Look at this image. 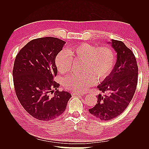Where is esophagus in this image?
I'll use <instances>...</instances> for the list:
<instances>
[{
	"label": "esophagus",
	"instance_id": "34e87169",
	"mask_svg": "<svg viewBox=\"0 0 149 149\" xmlns=\"http://www.w3.org/2000/svg\"><path fill=\"white\" fill-rule=\"evenodd\" d=\"M72 96H84L85 94L84 93H75V92H72L71 93Z\"/></svg>",
	"mask_w": 149,
	"mask_h": 149
}]
</instances>
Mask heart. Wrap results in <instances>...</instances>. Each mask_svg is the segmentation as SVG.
I'll use <instances>...</instances> for the list:
<instances>
[{
  "instance_id": "obj_1",
  "label": "heart",
  "mask_w": 149,
  "mask_h": 149,
  "mask_svg": "<svg viewBox=\"0 0 149 149\" xmlns=\"http://www.w3.org/2000/svg\"><path fill=\"white\" fill-rule=\"evenodd\" d=\"M73 60L84 61L82 70L86 73L65 78L63 85L71 91L85 92L95 84L97 80L102 81L111 73L115 57L112 49L107 47H97L89 43H81L58 54L55 63L58 71L61 73L69 72Z\"/></svg>"
}]
</instances>
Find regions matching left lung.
Wrapping results in <instances>:
<instances>
[{
    "label": "left lung",
    "instance_id": "1",
    "mask_svg": "<svg viewBox=\"0 0 149 149\" xmlns=\"http://www.w3.org/2000/svg\"><path fill=\"white\" fill-rule=\"evenodd\" d=\"M117 53V60L109 76L97 86L96 104L89 109L90 114L102 120H109L121 114L131 101L138 80V66L133 52L121 41L111 40Z\"/></svg>",
    "mask_w": 149,
    "mask_h": 149
}]
</instances>
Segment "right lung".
<instances>
[{"label":"right lung","mask_w":149,"mask_h":149,"mask_svg":"<svg viewBox=\"0 0 149 149\" xmlns=\"http://www.w3.org/2000/svg\"><path fill=\"white\" fill-rule=\"evenodd\" d=\"M65 42L55 37L31 40L16 56L13 79L18 100L34 118L43 121L56 119L63 113L71 95L59 91L55 59ZM55 89L56 91L53 90Z\"/></svg>","instance_id":"obj_1"}]
</instances>
